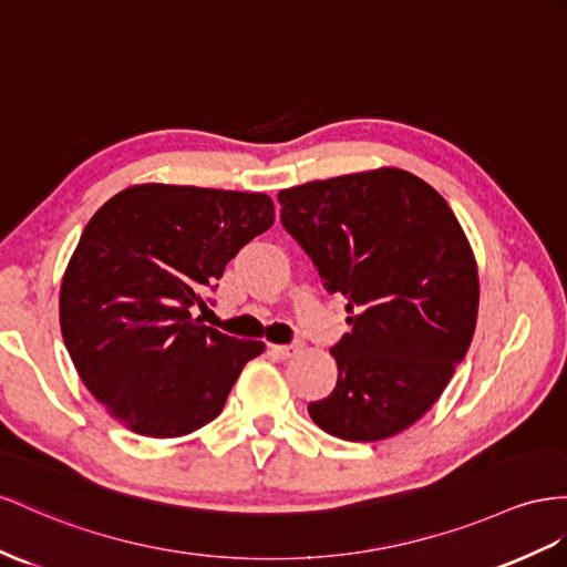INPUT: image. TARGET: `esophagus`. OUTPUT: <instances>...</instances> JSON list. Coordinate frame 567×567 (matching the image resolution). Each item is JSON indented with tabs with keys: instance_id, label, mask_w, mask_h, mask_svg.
Segmentation results:
<instances>
[{
	"instance_id": "1",
	"label": "esophagus",
	"mask_w": 567,
	"mask_h": 567,
	"mask_svg": "<svg viewBox=\"0 0 567 567\" xmlns=\"http://www.w3.org/2000/svg\"><path fill=\"white\" fill-rule=\"evenodd\" d=\"M299 350H301L299 342H292V344H272V347H270V352H272L275 357H280V359L295 357Z\"/></svg>"
}]
</instances>
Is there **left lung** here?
<instances>
[{
	"mask_svg": "<svg viewBox=\"0 0 567 567\" xmlns=\"http://www.w3.org/2000/svg\"><path fill=\"white\" fill-rule=\"evenodd\" d=\"M282 227L307 251L352 326L330 354L338 383L309 404L342 441L410 429L470 350L478 311L472 246L445 198L398 167L342 174L278 194Z\"/></svg>",
	"mask_w": 567,
	"mask_h": 567,
	"instance_id": "8db88e82",
	"label": "left lung"
}]
</instances>
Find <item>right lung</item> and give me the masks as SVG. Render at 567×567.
<instances>
[{
	"label": "right lung",
	"mask_w": 567,
	"mask_h": 567,
	"mask_svg": "<svg viewBox=\"0 0 567 567\" xmlns=\"http://www.w3.org/2000/svg\"><path fill=\"white\" fill-rule=\"evenodd\" d=\"M272 220L266 194L136 184L85 225L62 278V338L85 388L126 429L179 439L223 412L266 344L200 326L192 307Z\"/></svg>",
	"instance_id": "right-lung-1"
}]
</instances>
